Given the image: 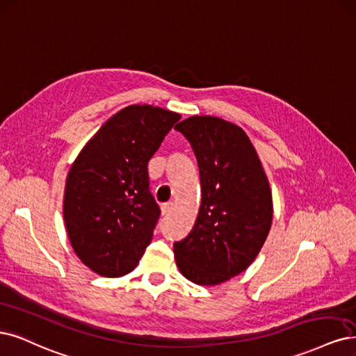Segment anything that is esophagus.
I'll list each match as a JSON object with an SVG mask.
<instances>
[{
	"mask_svg": "<svg viewBox=\"0 0 356 356\" xmlns=\"http://www.w3.org/2000/svg\"><path fill=\"white\" fill-rule=\"evenodd\" d=\"M174 209V203L172 202H168L162 204V215H169L170 211Z\"/></svg>",
	"mask_w": 356,
	"mask_h": 356,
	"instance_id": "esophagus-1",
	"label": "esophagus"
}]
</instances>
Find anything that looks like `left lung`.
<instances>
[{
    "label": "left lung",
    "mask_w": 356,
    "mask_h": 356,
    "mask_svg": "<svg viewBox=\"0 0 356 356\" xmlns=\"http://www.w3.org/2000/svg\"><path fill=\"white\" fill-rule=\"evenodd\" d=\"M200 169L202 203L190 234L174 244L179 273L218 286L256 259L273 224V193L248 134L216 116H191L175 127Z\"/></svg>",
    "instance_id": "1"
}]
</instances>
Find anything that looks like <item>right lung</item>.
Masks as SVG:
<instances>
[{
	"instance_id": "obj_1",
	"label": "right lung",
	"mask_w": 356,
	"mask_h": 356,
	"mask_svg": "<svg viewBox=\"0 0 356 356\" xmlns=\"http://www.w3.org/2000/svg\"><path fill=\"white\" fill-rule=\"evenodd\" d=\"M179 113L150 104L119 110L83 145L65 187L63 218L73 252L102 277L132 273L161 215L147 163Z\"/></svg>"
}]
</instances>
